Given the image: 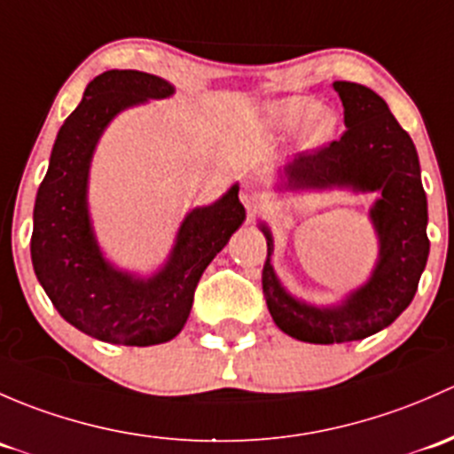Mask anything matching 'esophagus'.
<instances>
[{
	"instance_id": "34e87169",
	"label": "esophagus",
	"mask_w": 454,
	"mask_h": 454,
	"mask_svg": "<svg viewBox=\"0 0 454 454\" xmlns=\"http://www.w3.org/2000/svg\"><path fill=\"white\" fill-rule=\"evenodd\" d=\"M240 200H242V205H245L247 209H258L262 205L258 190L251 188V185H245V190L240 192Z\"/></svg>"
}]
</instances>
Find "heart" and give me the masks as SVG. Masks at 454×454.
<instances>
[{
  "instance_id": "obj_1",
  "label": "heart",
  "mask_w": 454,
  "mask_h": 454,
  "mask_svg": "<svg viewBox=\"0 0 454 454\" xmlns=\"http://www.w3.org/2000/svg\"><path fill=\"white\" fill-rule=\"evenodd\" d=\"M260 122L275 133L295 129V146L301 153H319L334 142L339 115L317 105L310 96H284L260 106Z\"/></svg>"
}]
</instances>
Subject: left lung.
<instances>
[{
    "label": "left lung",
    "mask_w": 454,
    "mask_h": 454,
    "mask_svg": "<svg viewBox=\"0 0 454 454\" xmlns=\"http://www.w3.org/2000/svg\"><path fill=\"white\" fill-rule=\"evenodd\" d=\"M332 89L343 102L348 130L324 151L279 166L273 192H378L369 207L378 255L367 279L334 303H310L293 295L273 269V231L269 223L258 221L269 249L262 288L270 317L284 334L319 345L361 340L394 324L413 301L431 249L428 205L413 139L372 89L345 81L332 82Z\"/></svg>",
    "instance_id": "1"
}]
</instances>
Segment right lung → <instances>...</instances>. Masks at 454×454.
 I'll return each mask as SVG.
<instances>
[{"mask_svg": "<svg viewBox=\"0 0 454 454\" xmlns=\"http://www.w3.org/2000/svg\"><path fill=\"white\" fill-rule=\"evenodd\" d=\"M175 85L137 69H109L89 82L60 126L35 200L32 266L67 324L114 345L168 343L184 330L194 288L247 212L231 184L181 221L166 260L151 273L124 269L102 249L89 207L91 161L102 135L124 111L175 96Z\"/></svg>", "mask_w": 454, "mask_h": 454, "instance_id": "obj_1", "label": "right lung"}]
</instances>
